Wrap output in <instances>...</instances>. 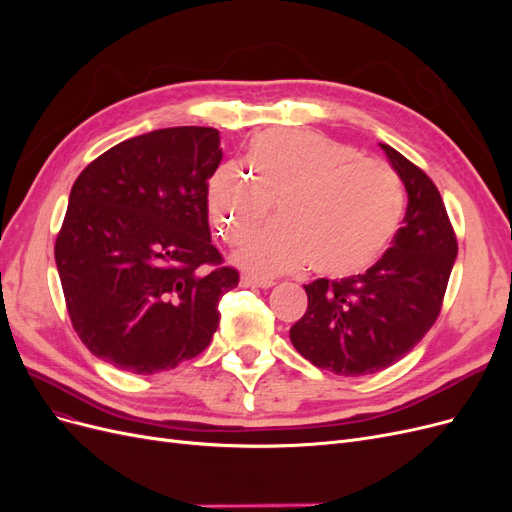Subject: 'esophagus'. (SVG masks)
Masks as SVG:
<instances>
[{
	"instance_id": "esophagus-1",
	"label": "esophagus",
	"mask_w": 512,
	"mask_h": 512,
	"mask_svg": "<svg viewBox=\"0 0 512 512\" xmlns=\"http://www.w3.org/2000/svg\"><path fill=\"white\" fill-rule=\"evenodd\" d=\"M241 286H245V288H271V286H275V282L269 280V277H258V275H252V273H243L241 275Z\"/></svg>"
}]
</instances>
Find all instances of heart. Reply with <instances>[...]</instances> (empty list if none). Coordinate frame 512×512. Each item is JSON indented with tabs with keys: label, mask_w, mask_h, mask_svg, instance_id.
<instances>
[{
	"label": "heart",
	"mask_w": 512,
	"mask_h": 512,
	"mask_svg": "<svg viewBox=\"0 0 512 512\" xmlns=\"http://www.w3.org/2000/svg\"><path fill=\"white\" fill-rule=\"evenodd\" d=\"M245 166L226 164L209 181L207 203L224 241L237 243L278 203L280 221L247 234L235 260L247 271L282 275L312 267L327 277L369 269L389 250L406 213L397 170L314 130L254 138Z\"/></svg>",
	"instance_id": "heart-1"
}]
</instances>
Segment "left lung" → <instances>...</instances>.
I'll return each mask as SVG.
<instances>
[{
	"instance_id": "obj_1",
	"label": "left lung",
	"mask_w": 512,
	"mask_h": 512,
	"mask_svg": "<svg viewBox=\"0 0 512 512\" xmlns=\"http://www.w3.org/2000/svg\"><path fill=\"white\" fill-rule=\"evenodd\" d=\"M380 147L406 185L404 226L365 273L303 286L307 312L290 329L297 352L337 376L376 374L404 359L438 320L457 258L436 183L393 147Z\"/></svg>"
}]
</instances>
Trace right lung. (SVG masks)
I'll return each mask as SVG.
<instances>
[{
  "label": "right lung",
  "instance_id": "obj_1",
  "mask_svg": "<svg viewBox=\"0 0 512 512\" xmlns=\"http://www.w3.org/2000/svg\"><path fill=\"white\" fill-rule=\"evenodd\" d=\"M220 132L179 126L128 138L76 177L55 262L76 335L98 359L149 376L203 352L239 284L211 243L209 179Z\"/></svg>",
  "mask_w": 512,
  "mask_h": 512
}]
</instances>
